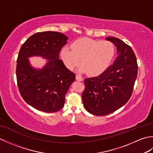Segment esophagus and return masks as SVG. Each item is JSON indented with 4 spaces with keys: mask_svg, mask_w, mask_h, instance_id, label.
<instances>
[{
    "mask_svg": "<svg viewBox=\"0 0 153 153\" xmlns=\"http://www.w3.org/2000/svg\"><path fill=\"white\" fill-rule=\"evenodd\" d=\"M76 79L77 80V81H83V77H81L80 76H79V75H77L76 76Z\"/></svg>",
    "mask_w": 153,
    "mask_h": 153,
    "instance_id": "34e87169",
    "label": "esophagus"
}]
</instances>
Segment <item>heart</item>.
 <instances>
[{"mask_svg": "<svg viewBox=\"0 0 153 153\" xmlns=\"http://www.w3.org/2000/svg\"><path fill=\"white\" fill-rule=\"evenodd\" d=\"M115 54V47L108 41H97L91 39L77 40L71 45V50L64 47L60 55L64 64L73 70L82 64V72H87L91 76H97L108 68Z\"/></svg>", "mask_w": 153, "mask_h": 153, "instance_id": "1", "label": "heart"}]
</instances>
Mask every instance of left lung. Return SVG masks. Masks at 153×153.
<instances>
[{
	"label": "left lung",
	"mask_w": 153,
	"mask_h": 153,
	"mask_svg": "<svg viewBox=\"0 0 153 153\" xmlns=\"http://www.w3.org/2000/svg\"><path fill=\"white\" fill-rule=\"evenodd\" d=\"M106 39L115 45L118 56L99 76L85 79L82 93L84 107L96 116L109 114L124 105L132 95L137 76V59L131 47L118 38Z\"/></svg>",
	"instance_id": "8db88e82"
}]
</instances>
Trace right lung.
<instances>
[{"label":"right lung","instance_id":"obj_1","mask_svg":"<svg viewBox=\"0 0 153 153\" xmlns=\"http://www.w3.org/2000/svg\"><path fill=\"white\" fill-rule=\"evenodd\" d=\"M68 37L56 31H44L29 37L19 50L16 79L19 93L25 102L42 112H56L62 108L65 95L76 75L59 59ZM41 56L49 60L42 69L31 67L27 58Z\"/></svg>","mask_w":153,"mask_h":153}]
</instances>
